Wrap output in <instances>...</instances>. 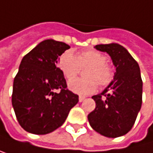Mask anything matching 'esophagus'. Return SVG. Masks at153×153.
<instances>
[{
	"mask_svg": "<svg viewBox=\"0 0 153 153\" xmlns=\"http://www.w3.org/2000/svg\"><path fill=\"white\" fill-rule=\"evenodd\" d=\"M84 100H85V97H84V96H79V98H78V101H79L80 102H83Z\"/></svg>",
	"mask_w": 153,
	"mask_h": 153,
	"instance_id": "1",
	"label": "esophagus"
}]
</instances>
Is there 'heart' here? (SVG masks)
I'll list each match as a JSON object with an SVG mask.
<instances>
[{
	"label": "heart",
	"instance_id": "1",
	"mask_svg": "<svg viewBox=\"0 0 153 153\" xmlns=\"http://www.w3.org/2000/svg\"><path fill=\"white\" fill-rule=\"evenodd\" d=\"M107 61V56L96 50L81 51L76 56L71 51H65L59 57L58 67L70 80L78 74L80 68L88 67L84 73L87 78L72 79L68 87L76 94L88 95L96 91L98 84L106 88L114 81V68Z\"/></svg>",
	"mask_w": 153,
	"mask_h": 153
}]
</instances>
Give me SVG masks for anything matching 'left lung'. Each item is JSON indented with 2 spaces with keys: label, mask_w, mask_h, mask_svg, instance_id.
I'll return each mask as SVG.
<instances>
[{
  "label": "left lung",
  "mask_w": 153,
  "mask_h": 153,
  "mask_svg": "<svg viewBox=\"0 0 153 153\" xmlns=\"http://www.w3.org/2000/svg\"><path fill=\"white\" fill-rule=\"evenodd\" d=\"M106 51L116 67L114 79L101 94L92 99L96 107L88 115L95 131L117 137L131 130L142 103V79L137 61L123 46L111 43L94 47Z\"/></svg>",
  "instance_id": "1"
}]
</instances>
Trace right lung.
Segmentation results:
<instances>
[{"label": "right lung", "instance_id": "add662e5", "mask_svg": "<svg viewBox=\"0 0 153 153\" xmlns=\"http://www.w3.org/2000/svg\"><path fill=\"white\" fill-rule=\"evenodd\" d=\"M70 48L65 42L46 39L23 57L13 79L12 104L26 131L45 135L60 127L78 95L67 88L56 66L58 57Z\"/></svg>", "mask_w": 153, "mask_h": 153}]
</instances>
